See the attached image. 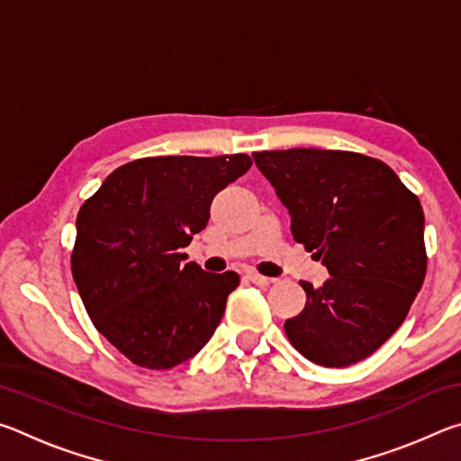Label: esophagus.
Returning a JSON list of instances; mask_svg holds the SVG:
<instances>
[{"label": "esophagus", "instance_id": "34e87169", "mask_svg": "<svg viewBox=\"0 0 461 461\" xmlns=\"http://www.w3.org/2000/svg\"><path fill=\"white\" fill-rule=\"evenodd\" d=\"M248 280H252V283L258 286H268L272 283V278L262 276V275H258V272H248Z\"/></svg>", "mask_w": 461, "mask_h": 461}]
</instances>
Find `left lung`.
<instances>
[{
  "mask_svg": "<svg viewBox=\"0 0 461 461\" xmlns=\"http://www.w3.org/2000/svg\"><path fill=\"white\" fill-rule=\"evenodd\" d=\"M291 213L294 241L330 280L301 283L307 305L285 321L293 348L325 368L364 360L402 325L427 272L419 197L382 160L346 150L254 152Z\"/></svg>",
  "mask_w": 461,
  "mask_h": 461,
  "instance_id": "obj_1",
  "label": "left lung"
}]
</instances>
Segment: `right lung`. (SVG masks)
I'll use <instances>...</instances> for the list:
<instances>
[{
    "mask_svg": "<svg viewBox=\"0 0 461 461\" xmlns=\"http://www.w3.org/2000/svg\"><path fill=\"white\" fill-rule=\"evenodd\" d=\"M248 154L156 156L115 168L77 215L71 270L93 325L130 362L168 370L220 325L236 272L201 270L181 248L209 221Z\"/></svg>",
    "mask_w": 461,
    "mask_h": 461,
    "instance_id": "1",
    "label": "right lung"
}]
</instances>
